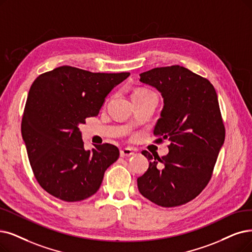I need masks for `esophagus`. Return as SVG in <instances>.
Masks as SVG:
<instances>
[{
    "mask_svg": "<svg viewBox=\"0 0 252 252\" xmlns=\"http://www.w3.org/2000/svg\"><path fill=\"white\" fill-rule=\"evenodd\" d=\"M133 155V150L130 148H124L120 151V156L121 157H129Z\"/></svg>",
    "mask_w": 252,
    "mask_h": 252,
    "instance_id": "esophagus-1",
    "label": "esophagus"
}]
</instances>
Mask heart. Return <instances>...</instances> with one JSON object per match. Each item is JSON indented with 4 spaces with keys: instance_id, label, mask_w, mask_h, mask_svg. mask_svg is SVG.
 <instances>
[{
    "instance_id": "heart-1",
    "label": "heart",
    "mask_w": 252,
    "mask_h": 252,
    "mask_svg": "<svg viewBox=\"0 0 252 252\" xmlns=\"http://www.w3.org/2000/svg\"><path fill=\"white\" fill-rule=\"evenodd\" d=\"M151 93L150 91H147V90H144V89H137L135 90V91L132 93V96H135V95H145V94H149Z\"/></svg>"
}]
</instances>
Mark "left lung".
I'll return each mask as SVG.
<instances>
[{
	"label": "left lung",
	"instance_id": "1",
	"mask_svg": "<svg viewBox=\"0 0 252 252\" xmlns=\"http://www.w3.org/2000/svg\"><path fill=\"white\" fill-rule=\"evenodd\" d=\"M155 88L163 109L154 129L157 143L168 139V154H142L150 161L137 179L140 194L161 207H177L195 198L209 183L225 138L218 98L208 79L174 65L139 74Z\"/></svg>",
	"mask_w": 252,
	"mask_h": 252
}]
</instances>
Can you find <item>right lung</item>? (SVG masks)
Returning <instances> with one entry per match:
<instances>
[{
  "label": "right lung",
  "mask_w": 252,
  "mask_h": 252,
  "mask_svg": "<svg viewBox=\"0 0 252 252\" xmlns=\"http://www.w3.org/2000/svg\"><path fill=\"white\" fill-rule=\"evenodd\" d=\"M129 75L61 66L34 80L25 106L22 135L33 173L49 194L65 202H79L97 192L105 170L120 152L110 144L86 150L79 125L96 117L109 92Z\"/></svg>",
  "instance_id": "add662e5"
}]
</instances>
